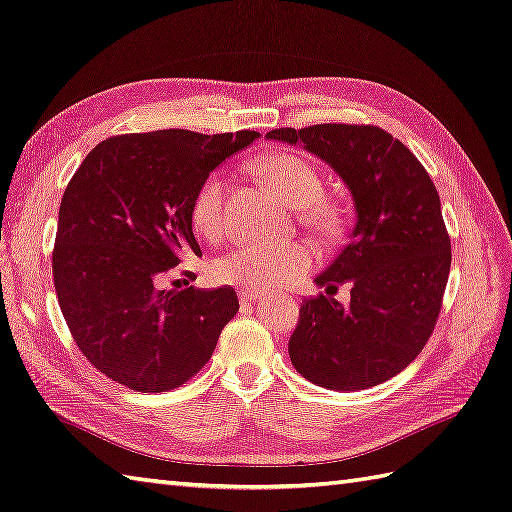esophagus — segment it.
<instances>
[{"mask_svg": "<svg viewBox=\"0 0 512 512\" xmlns=\"http://www.w3.org/2000/svg\"><path fill=\"white\" fill-rule=\"evenodd\" d=\"M239 299H241V303H245V306H252V303H256L260 299V293H252V290H239Z\"/></svg>", "mask_w": 512, "mask_h": 512, "instance_id": "obj_1", "label": "esophagus"}]
</instances>
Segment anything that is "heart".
Segmentation results:
<instances>
[{"label": "heart", "mask_w": 512, "mask_h": 512, "mask_svg": "<svg viewBox=\"0 0 512 512\" xmlns=\"http://www.w3.org/2000/svg\"><path fill=\"white\" fill-rule=\"evenodd\" d=\"M260 172L282 193V198L299 206L312 226L336 232L342 215L336 204L323 198L325 183L321 172L299 155L280 153L260 161ZM226 187L222 170L204 176L191 202V224L202 237L217 241L226 234ZM314 265V250L308 243H243L213 262V278L228 286L252 293H269L299 282Z\"/></svg>", "instance_id": "b5f03b06"}]
</instances>
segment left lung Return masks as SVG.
Segmentation results:
<instances>
[{
    "instance_id": "left-lung-1",
    "label": "left lung",
    "mask_w": 512,
    "mask_h": 512,
    "mask_svg": "<svg viewBox=\"0 0 512 512\" xmlns=\"http://www.w3.org/2000/svg\"><path fill=\"white\" fill-rule=\"evenodd\" d=\"M338 172L355 202V226L316 284H352V303L303 299L288 355L321 388L355 392L392 379L431 338L450 273L439 193L411 150L375 124L273 129Z\"/></svg>"
}]
</instances>
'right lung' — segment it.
<instances>
[{
    "mask_svg": "<svg viewBox=\"0 0 512 512\" xmlns=\"http://www.w3.org/2000/svg\"><path fill=\"white\" fill-rule=\"evenodd\" d=\"M256 131L185 129L116 135L96 144L60 204L53 284L90 364L137 392H168L209 362L239 310L232 286L161 288L183 256L196 189Z\"/></svg>",
    "mask_w": 512,
    "mask_h": 512,
    "instance_id": "add662e5",
    "label": "right lung"
}]
</instances>
